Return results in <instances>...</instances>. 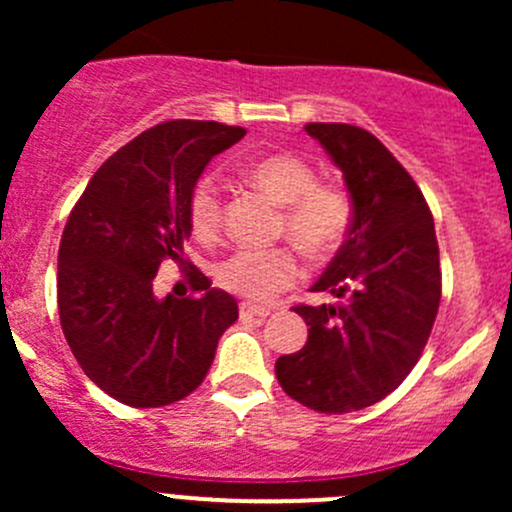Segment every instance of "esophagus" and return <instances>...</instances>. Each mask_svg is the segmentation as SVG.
Listing matches in <instances>:
<instances>
[{
	"label": "esophagus",
	"instance_id": "obj_1",
	"mask_svg": "<svg viewBox=\"0 0 512 512\" xmlns=\"http://www.w3.org/2000/svg\"><path fill=\"white\" fill-rule=\"evenodd\" d=\"M240 317L247 319V317H255V319H265L270 317V309L267 307H257V304H240Z\"/></svg>",
	"mask_w": 512,
	"mask_h": 512
}]
</instances>
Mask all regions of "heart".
Masks as SVG:
<instances>
[{
  "label": "heart",
  "mask_w": 512,
  "mask_h": 512,
  "mask_svg": "<svg viewBox=\"0 0 512 512\" xmlns=\"http://www.w3.org/2000/svg\"><path fill=\"white\" fill-rule=\"evenodd\" d=\"M262 193L282 208L280 232L309 257H327L342 247L352 227L354 205L337 183L317 180V170L294 153H265L245 165ZM188 215L200 240H215L223 227V195L213 178H200L190 193ZM220 287L252 302H270L302 280V262L289 247L237 250L218 265Z\"/></svg>",
  "instance_id": "obj_1"
}]
</instances>
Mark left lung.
Listing matches in <instances>:
<instances>
[{"instance_id":"left-lung-1","label":"left lung","mask_w":512,"mask_h":512,"mask_svg":"<svg viewBox=\"0 0 512 512\" xmlns=\"http://www.w3.org/2000/svg\"><path fill=\"white\" fill-rule=\"evenodd\" d=\"M344 173L354 218L314 292L334 304H299L309 337L277 359L287 396L319 414H349L389 396L414 369L441 302L433 215L404 165L369 131L307 123Z\"/></svg>"}]
</instances>
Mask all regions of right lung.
<instances>
[{"label":"right lung","mask_w":512,"mask_h":512,"mask_svg":"<svg viewBox=\"0 0 512 512\" xmlns=\"http://www.w3.org/2000/svg\"><path fill=\"white\" fill-rule=\"evenodd\" d=\"M245 128L168 121L118 148L66 220L59 245V319L84 374L121 404L158 409L203 384L220 337L237 319L235 297L191 265L198 298L158 300L163 261L190 264L188 203L210 158Z\"/></svg>","instance_id":"add662e5"}]
</instances>
